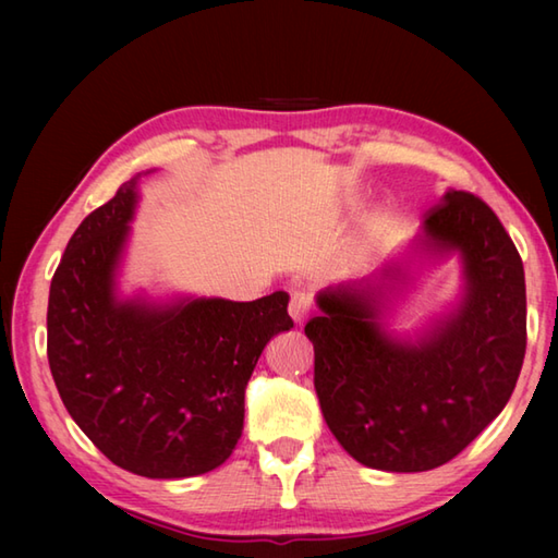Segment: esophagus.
Masks as SVG:
<instances>
[{"mask_svg":"<svg viewBox=\"0 0 558 558\" xmlns=\"http://www.w3.org/2000/svg\"><path fill=\"white\" fill-rule=\"evenodd\" d=\"M308 311H311V296L306 292H294L290 300V316L296 326H302V323L308 318Z\"/></svg>","mask_w":558,"mask_h":558,"instance_id":"34e87169","label":"esophagus"}]
</instances>
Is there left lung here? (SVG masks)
<instances>
[{
    "mask_svg": "<svg viewBox=\"0 0 558 558\" xmlns=\"http://www.w3.org/2000/svg\"><path fill=\"white\" fill-rule=\"evenodd\" d=\"M413 250L463 258L459 308L423 338L401 342L380 326L385 290L407 280L397 266L375 288L323 290L320 314L304 328L330 433L359 463L390 473L430 471L461 454L507 407L525 356L523 262L481 197L447 190L425 211Z\"/></svg>",
    "mask_w": 558,
    "mask_h": 558,
    "instance_id": "8db88e82",
    "label": "left lung"
}]
</instances>
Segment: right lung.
Instances as JSON below:
<instances>
[{"label":"right lung","instance_id":"add662e5","mask_svg":"<svg viewBox=\"0 0 558 558\" xmlns=\"http://www.w3.org/2000/svg\"><path fill=\"white\" fill-rule=\"evenodd\" d=\"M137 180L73 232L49 288L47 359L63 407L104 457L171 481L209 473L232 454L256 361L294 323L288 292L121 302L113 278Z\"/></svg>","mask_w":558,"mask_h":558}]
</instances>
